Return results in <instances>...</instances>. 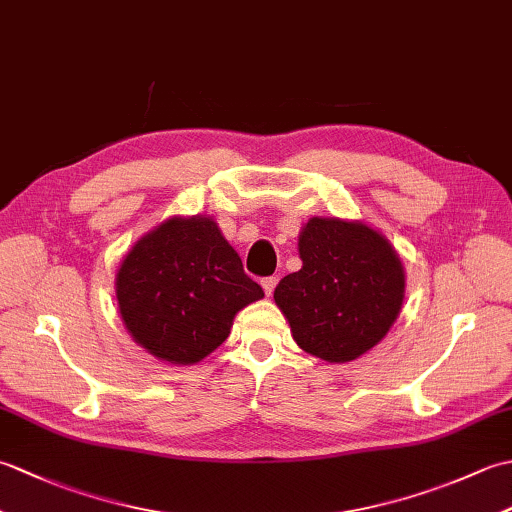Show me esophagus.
Here are the masks:
<instances>
[{
  "instance_id": "34e87169",
  "label": "esophagus",
  "mask_w": 512,
  "mask_h": 512,
  "mask_svg": "<svg viewBox=\"0 0 512 512\" xmlns=\"http://www.w3.org/2000/svg\"><path fill=\"white\" fill-rule=\"evenodd\" d=\"M275 286H277V277H266V279H262V288H264V292H266V297L273 295Z\"/></svg>"
}]
</instances>
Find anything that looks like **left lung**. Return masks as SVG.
Instances as JSON below:
<instances>
[{
	"instance_id": "8db88e82",
	"label": "left lung",
	"mask_w": 512,
	"mask_h": 512,
	"mask_svg": "<svg viewBox=\"0 0 512 512\" xmlns=\"http://www.w3.org/2000/svg\"><path fill=\"white\" fill-rule=\"evenodd\" d=\"M301 270L275 303L303 352L350 363L385 339L405 301V268L389 239L361 220L310 217L299 233Z\"/></svg>"
}]
</instances>
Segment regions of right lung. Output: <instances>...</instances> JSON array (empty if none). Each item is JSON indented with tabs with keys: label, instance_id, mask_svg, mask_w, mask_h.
<instances>
[{
	"label": "right lung",
	"instance_id": "right-lung-1",
	"mask_svg": "<svg viewBox=\"0 0 512 512\" xmlns=\"http://www.w3.org/2000/svg\"><path fill=\"white\" fill-rule=\"evenodd\" d=\"M125 330L169 365H195L231 334L233 319L264 290L206 215H173L127 250L116 273Z\"/></svg>",
	"mask_w": 512,
	"mask_h": 512
}]
</instances>
